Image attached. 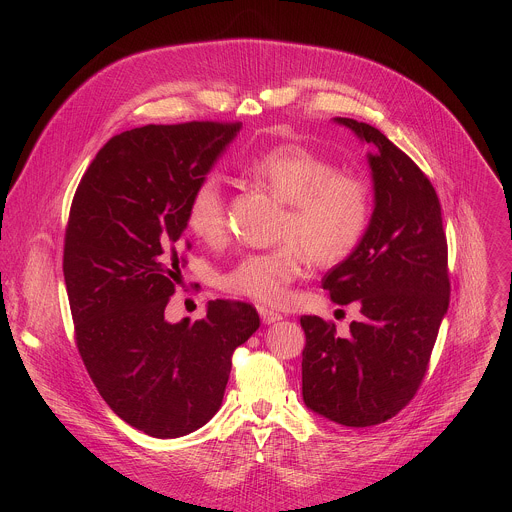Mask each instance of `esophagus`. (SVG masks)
Instances as JSON below:
<instances>
[{"instance_id": "1", "label": "esophagus", "mask_w": 512, "mask_h": 512, "mask_svg": "<svg viewBox=\"0 0 512 512\" xmlns=\"http://www.w3.org/2000/svg\"><path fill=\"white\" fill-rule=\"evenodd\" d=\"M258 311H260V317H262V321H264L266 325H272V323H278V321L284 319L280 313H276V311H272V309H266V307H260Z\"/></svg>"}]
</instances>
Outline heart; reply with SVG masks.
<instances>
[{"mask_svg":"<svg viewBox=\"0 0 512 512\" xmlns=\"http://www.w3.org/2000/svg\"><path fill=\"white\" fill-rule=\"evenodd\" d=\"M250 175L288 205L278 232L282 246L244 256L222 276V286L266 305L286 299L307 260L319 268L345 262L363 242L372 213V195L361 177L301 144H280L250 163ZM191 234L205 244L226 236V203L219 179H203L185 209Z\"/></svg>","mask_w":512,"mask_h":512,"instance_id":"heart-1","label":"heart"}]
</instances>
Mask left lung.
I'll return each mask as SVG.
<instances>
[{
    "mask_svg": "<svg viewBox=\"0 0 512 512\" xmlns=\"http://www.w3.org/2000/svg\"><path fill=\"white\" fill-rule=\"evenodd\" d=\"M370 146L374 211L359 248L323 278L335 303L361 305L351 335L303 315L301 392L305 406L349 428L396 416L428 370L449 307L447 240L436 189L380 130L333 118Z\"/></svg>",
    "mask_w": 512,
    "mask_h": 512,
    "instance_id": "1",
    "label": "left lung"
}]
</instances>
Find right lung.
Segmentation results:
<instances>
[{
  "mask_svg": "<svg viewBox=\"0 0 512 512\" xmlns=\"http://www.w3.org/2000/svg\"><path fill=\"white\" fill-rule=\"evenodd\" d=\"M240 128H134L106 142L74 193L63 272L76 347L104 402L151 438L187 436L217 414L230 357L260 327L254 307L220 299L201 321L165 319L187 201Z\"/></svg>",
  "mask_w": 512,
  "mask_h": 512,
  "instance_id": "add662e5",
  "label": "right lung"
}]
</instances>
